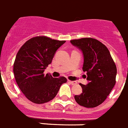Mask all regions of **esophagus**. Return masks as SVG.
I'll list each match as a JSON object with an SVG mask.
<instances>
[{
    "label": "esophagus",
    "mask_w": 128,
    "mask_h": 128,
    "mask_svg": "<svg viewBox=\"0 0 128 128\" xmlns=\"http://www.w3.org/2000/svg\"><path fill=\"white\" fill-rule=\"evenodd\" d=\"M68 82L70 83L71 85H72V86H74V85H76V83H77L76 81H68Z\"/></svg>",
    "instance_id": "obj_1"
}]
</instances>
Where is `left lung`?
Returning a JSON list of instances; mask_svg holds the SVG:
<instances>
[{
    "mask_svg": "<svg viewBox=\"0 0 128 128\" xmlns=\"http://www.w3.org/2000/svg\"><path fill=\"white\" fill-rule=\"evenodd\" d=\"M70 42L83 52V70L89 81L87 86L79 84L82 93L74 99L82 106L96 107L106 99L116 83V65L107 47L96 38H81Z\"/></svg>",
    "mask_w": 128,
    "mask_h": 128,
    "instance_id": "left-lung-1",
    "label": "left lung"
}]
</instances>
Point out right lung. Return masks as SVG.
I'll return each mask as SVG.
<instances>
[{"label": "right lung", "mask_w": 128, "mask_h": 128, "mask_svg": "<svg viewBox=\"0 0 128 128\" xmlns=\"http://www.w3.org/2000/svg\"><path fill=\"white\" fill-rule=\"evenodd\" d=\"M65 42L38 36L27 40L18 52L14 64V76L22 92L31 102L43 104L53 100L62 84L67 81L64 76L54 78L43 73L57 50Z\"/></svg>", "instance_id": "right-lung-1"}]
</instances>
